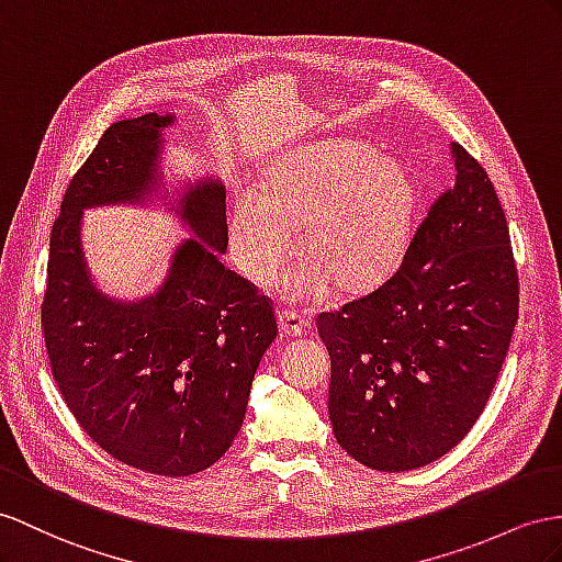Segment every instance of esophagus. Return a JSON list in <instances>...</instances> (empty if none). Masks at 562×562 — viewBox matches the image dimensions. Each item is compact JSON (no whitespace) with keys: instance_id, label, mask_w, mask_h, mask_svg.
Instances as JSON below:
<instances>
[{"instance_id":"esophagus-1","label":"esophagus","mask_w":562,"mask_h":562,"mask_svg":"<svg viewBox=\"0 0 562 562\" xmlns=\"http://www.w3.org/2000/svg\"><path fill=\"white\" fill-rule=\"evenodd\" d=\"M278 323H280V329H282L284 337H301V335H304L306 325H308L304 315L296 313V311H286V308L278 311Z\"/></svg>"}]
</instances>
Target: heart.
<instances>
[{"mask_svg":"<svg viewBox=\"0 0 562 562\" xmlns=\"http://www.w3.org/2000/svg\"><path fill=\"white\" fill-rule=\"evenodd\" d=\"M415 184L370 144L333 139L278 158L266 187L247 184L229 215V251L258 284L278 282L304 225L311 251L286 278V296L311 301L329 280L361 292L384 280L406 249Z\"/></svg>","mask_w":562,"mask_h":562,"instance_id":"b5f03b06","label":"heart"}]
</instances>
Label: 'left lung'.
<instances>
[{"instance_id":"obj_1","label":"left lung","mask_w":562,"mask_h":562,"mask_svg":"<svg viewBox=\"0 0 562 562\" xmlns=\"http://www.w3.org/2000/svg\"><path fill=\"white\" fill-rule=\"evenodd\" d=\"M453 180L380 290L318 315L329 423L358 463L423 468L482 415L517 323V270L494 184L451 142Z\"/></svg>"}]
</instances>
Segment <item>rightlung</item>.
<instances>
[{
    "instance_id": "add662e5",
    "label": "right lung",
    "mask_w": 562,
    "mask_h": 562,
    "mask_svg": "<svg viewBox=\"0 0 562 562\" xmlns=\"http://www.w3.org/2000/svg\"><path fill=\"white\" fill-rule=\"evenodd\" d=\"M176 113L113 123L70 180L49 237L42 333L54 380L80 427L121 463L184 477L211 468L244 423L251 382L278 337L268 296L223 266L225 187L215 176L168 192ZM161 203L193 237L147 297L116 300L83 261L81 211Z\"/></svg>"
}]
</instances>
